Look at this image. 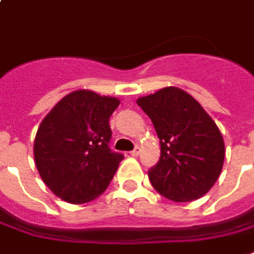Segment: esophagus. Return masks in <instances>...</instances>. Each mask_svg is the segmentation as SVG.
I'll return each instance as SVG.
<instances>
[{"mask_svg":"<svg viewBox=\"0 0 254 254\" xmlns=\"http://www.w3.org/2000/svg\"><path fill=\"white\" fill-rule=\"evenodd\" d=\"M139 154H140V147L139 145H136V147H134V150L130 151V155H132V157H137Z\"/></svg>","mask_w":254,"mask_h":254,"instance_id":"1","label":"esophagus"}]
</instances>
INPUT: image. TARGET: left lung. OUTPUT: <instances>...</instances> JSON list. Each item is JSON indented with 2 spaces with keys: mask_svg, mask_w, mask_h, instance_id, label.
Instances as JSON below:
<instances>
[{
  "mask_svg": "<svg viewBox=\"0 0 254 254\" xmlns=\"http://www.w3.org/2000/svg\"><path fill=\"white\" fill-rule=\"evenodd\" d=\"M137 104L151 118L161 144L159 161L148 172L152 187L175 202L203 196L219 179L226 155L216 122L176 86L139 97Z\"/></svg>",
  "mask_w": 254,
  "mask_h": 254,
  "instance_id": "left-lung-1",
  "label": "left lung"
}]
</instances>
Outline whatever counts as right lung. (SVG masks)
I'll list each match as a JSON object with an SVG mask.
<instances>
[{"mask_svg":"<svg viewBox=\"0 0 254 254\" xmlns=\"http://www.w3.org/2000/svg\"><path fill=\"white\" fill-rule=\"evenodd\" d=\"M120 103L93 90H74L40 124L34 140L35 166L60 199L86 203L109 187L124 159L109 148V120Z\"/></svg>","mask_w":254,"mask_h":254,"instance_id":"right-lung-1","label":"right lung"}]
</instances>
